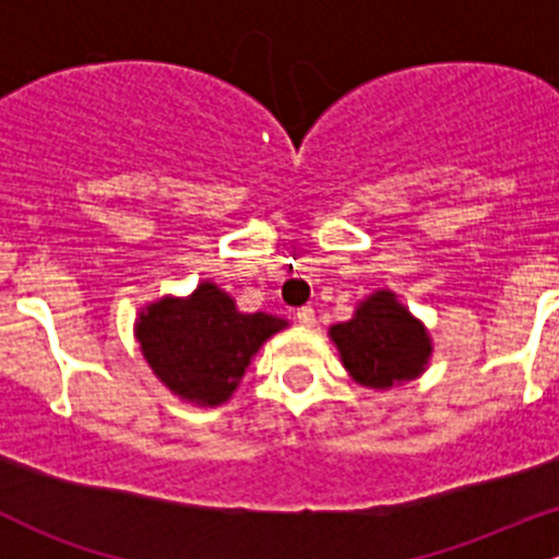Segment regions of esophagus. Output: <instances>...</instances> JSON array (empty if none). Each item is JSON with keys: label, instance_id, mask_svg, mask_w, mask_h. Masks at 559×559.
<instances>
[{"label": "esophagus", "instance_id": "1", "mask_svg": "<svg viewBox=\"0 0 559 559\" xmlns=\"http://www.w3.org/2000/svg\"><path fill=\"white\" fill-rule=\"evenodd\" d=\"M297 321H300L302 326H313V324H316V313H313V308H311V306L297 308Z\"/></svg>", "mask_w": 559, "mask_h": 559}]
</instances>
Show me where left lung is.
Returning a JSON list of instances; mask_svg holds the SVG:
<instances>
[{
  "instance_id": "8db88e82",
  "label": "left lung",
  "mask_w": 559,
  "mask_h": 559,
  "mask_svg": "<svg viewBox=\"0 0 559 559\" xmlns=\"http://www.w3.org/2000/svg\"><path fill=\"white\" fill-rule=\"evenodd\" d=\"M330 335L348 373L373 389L411 381L430 357V337L392 292L368 297L354 319L332 326Z\"/></svg>"
}]
</instances>
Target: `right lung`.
I'll return each mask as SVG.
<instances>
[{
  "label": "right lung",
  "mask_w": 559,
  "mask_h": 559,
  "mask_svg": "<svg viewBox=\"0 0 559 559\" xmlns=\"http://www.w3.org/2000/svg\"><path fill=\"white\" fill-rule=\"evenodd\" d=\"M286 321L270 313H240L213 284L186 300H165L140 313L138 341L151 370L180 397L218 405L235 392L248 362Z\"/></svg>",
  "instance_id": "obj_1"
}]
</instances>
